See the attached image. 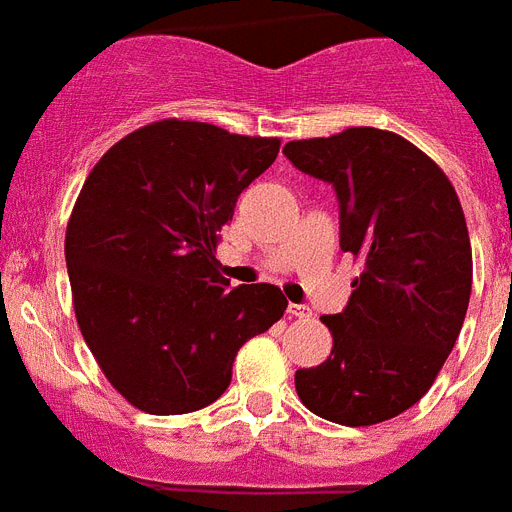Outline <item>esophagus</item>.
Masks as SVG:
<instances>
[{
    "instance_id": "obj_1",
    "label": "esophagus",
    "mask_w": 512,
    "mask_h": 512,
    "mask_svg": "<svg viewBox=\"0 0 512 512\" xmlns=\"http://www.w3.org/2000/svg\"><path fill=\"white\" fill-rule=\"evenodd\" d=\"M291 317H309L312 315V309L304 307V304H289V309H286Z\"/></svg>"
}]
</instances>
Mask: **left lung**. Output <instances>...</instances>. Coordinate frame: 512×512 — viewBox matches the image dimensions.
Returning <instances> with one entry per match:
<instances>
[{
  "label": "left lung",
  "instance_id": "left-lung-1",
  "mask_svg": "<svg viewBox=\"0 0 512 512\" xmlns=\"http://www.w3.org/2000/svg\"><path fill=\"white\" fill-rule=\"evenodd\" d=\"M283 156L338 197L341 249L362 260L349 304L322 322L333 351L296 369L312 414L367 427L411 409L453 351L471 296V242L453 184L393 132L351 127Z\"/></svg>",
  "mask_w": 512,
  "mask_h": 512
}]
</instances>
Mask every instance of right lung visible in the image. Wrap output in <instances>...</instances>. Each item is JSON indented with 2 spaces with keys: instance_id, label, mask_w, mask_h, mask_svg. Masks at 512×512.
I'll use <instances>...</instances> for the list:
<instances>
[{
  "instance_id": "add662e5",
  "label": "right lung",
  "mask_w": 512,
  "mask_h": 512,
  "mask_svg": "<svg viewBox=\"0 0 512 512\" xmlns=\"http://www.w3.org/2000/svg\"><path fill=\"white\" fill-rule=\"evenodd\" d=\"M276 137L163 119L93 166L64 239L80 333L119 393L190 414L229 388L236 351L286 312L270 283L231 289L218 231L278 156Z\"/></svg>"
}]
</instances>
